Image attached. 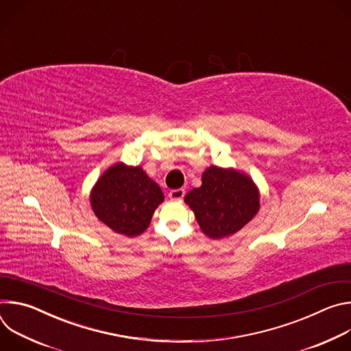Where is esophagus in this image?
I'll use <instances>...</instances> for the list:
<instances>
[{"label": "esophagus", "instance_id": "obj_1", "mask_svg": "<svg viewBox=\"0 0 351 351\" xmlns=\"http://www.w3.org/2000/svg\"><path fill=\"white\" fill-rule=\"evenodd\" d=\"M184 197V190L183 189H176L169 191V198L171 199H182Z\"/></svg>", "mask_w": 351, "mask_h": 351}]
</instances>
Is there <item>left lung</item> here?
<instances>
[{"label": "left lung", "mask_w": 351, "mask_h": 351, "mask_svg": "<svg viewBox=\"0 0 351 351\" xmlns=\"http://www.w3.org/2000/svg\"><path fill=\"white\" fill-rule=\"evenodd\" d=\"M202 182L184 195V203L210 239L232 236L257 215L260 190L248 175L211 165L203 172Z\"/></svg>", "instance_id": "left-lung-1"}]
</instances>
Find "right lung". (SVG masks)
<instances>
[{
    "label": "right lung",
    "mask_w": 351,
    "mask_h": 351,
    "mask_svg": "<svg viewBox=\"0 0 351 351\" xmlns=\"http://www.w3.org/2000/svg\"><path fill=\"white\" fill-rule=\"evenodd\" d=\"M164 202L161 187L141 167L117 162L98 178L90 193L95 217L115 233L136 237Z\"/></svg>",
    "instance_id": "add662e5"
}]
</instances>
